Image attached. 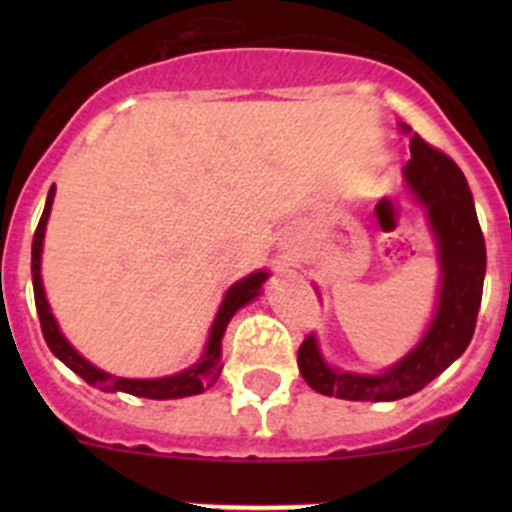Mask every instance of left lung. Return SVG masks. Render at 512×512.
I'll return each mask as SVG.
<instances>
[{"mask_svg":"<svg viewBox=\"0 0 512 512\" xmlns=\"http://www.w3.org/2000/svg\"><path fill=\"white\" fill-rule=\"evenodd\" d=\"M406 133L409 126L401 123ZM406 188L426 208L441 262L438 309L421 342L399 364L376 376L332 369L309 334L297 352L299 374L314 391L347 401H396L416 394L471 344L483 297L485 240L463 170L418 133L411 136Z\"/></svg>","mask_w":512,"mask_h":512,"instance_id":"obj_1","label":"left lung"}]
</instances>
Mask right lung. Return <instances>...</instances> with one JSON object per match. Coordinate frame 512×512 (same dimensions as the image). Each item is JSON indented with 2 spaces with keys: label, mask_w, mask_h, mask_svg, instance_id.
Wrapping results in <instances>:
<instances>
[{
  "label": "right lung",
  "mask_w": 512,
  "mask_h": 512,
  "mask_svg": "<svg viewBox=\"0 0 512 512\" xmlns=\"http://www.w3.org/2000/svg\"><path fill=\"white\" fill-rule=\"evenodd\" d=\"M54 193L56 188L51 185L49 195H46L44 213H41L39 225H36L34 242H32L34 302H36V312H39L41 334H44L51 354H54L56 359L64 361V364L69 366L74 374H79L86 384L96 386V389L101 391H123V394H131V396H143V399H183V396L203 394L205 389H210V386L218 381L220 371H223V364H220L223 347H220V342H223L227 322H230L232 314H235L237 309L245 307L247 302H252V299L260 294L262 282L267 280V272H252V275H247L245 280L235 282V285L227 289L223 304H220L218 309V317H215L213 327H210L208 347H205V354L200 356L198 364L180 371V374L163 376V379H123V376L106 374V371L96 369L91 361H86L84 356L66 342L59 324H56L54 314H51L49 302H46L44 285H41V247H44V230H46V220H49V213H51V203H54Z\"/></svg>",
  "instance_id": "obj_1"
}]
</instances>
